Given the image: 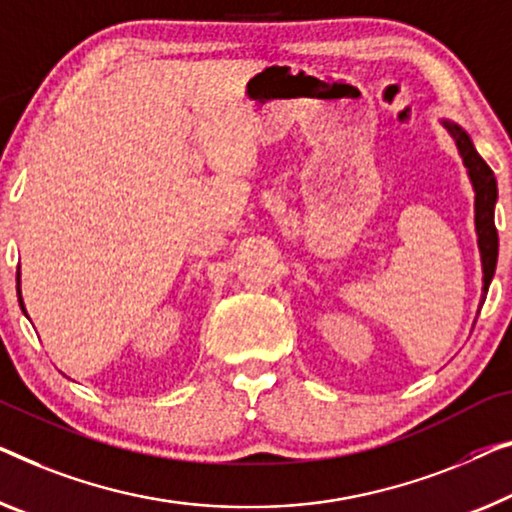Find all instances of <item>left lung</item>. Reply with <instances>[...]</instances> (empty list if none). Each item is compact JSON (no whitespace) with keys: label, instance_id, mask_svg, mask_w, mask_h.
Returning a JSON list of instances; mask_svg holds the SVG:
<instances>
[{"label":"left lung","instance_id":"obj_1","mask_svg":"<svg viewBox=\"0 0 512 512\" xmlns=\"http://www.w3.org/2000/svg\"><path fill=\"white\" fill-rule=\"evenodd\" d=\"M441 126L446 128L448 135L453 137L457 154L462 158V165L467 167V177L474 188V225L478 236L480 250V266H483V296L490 289V282L497 269L499 255V236L494 227V207H497V179L490 165L478 156V151L471 142L469 133L460 124L451 119H441Z\"/></svg>","mask_w":512,"mask_h":512}]
</instances>
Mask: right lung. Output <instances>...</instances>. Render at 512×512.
I'll return each mask as SVG.
<instances>
[{"instance_id": "right-lung-1", "label": "right lung", "mask_w": 512, "mask_h": 512, "mask_svg": "<svg viewBox=\"0 0 512 512\" xmlns=\"http://www.w3.org/2000/svg\"><path fill=\"white\" fill-rule=\"evenodd\" d=\"M18 299H20V308L25 310V303H22V296H20V271H18ZM27 312V310H25Z\"/></svg>"}]
</instances>
